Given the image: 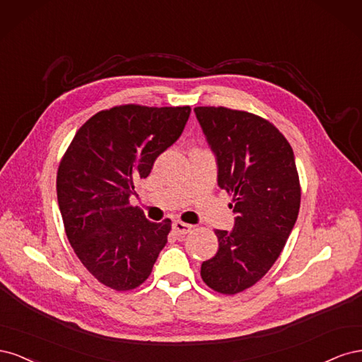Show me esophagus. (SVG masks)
I'll list each match as a JSON object with an SVG mask.
<instances>
[{
  "mask_svg": "<svg viewBox=\"0 0 362 362\" xmlns=\"http://www.w3.org/2000/svg\"><path fill=\"white\" fill-rule=\"evenodd\" d=\"M172 229H173V233L177 234V235H185V234H189L192 231V225L177 221V222H173Z\"/></svg>",
  "mask_w": 362,
  "mask_h": 362,
  "instance_id": "esophagus-1",
  "label": "esophagus"
}]
</instances>
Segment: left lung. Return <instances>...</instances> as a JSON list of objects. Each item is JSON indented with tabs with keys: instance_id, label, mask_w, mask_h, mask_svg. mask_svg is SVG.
Masks as SVG:
<instances>
[{
	"instance_id": "1",
	"label": "left lung",
	"mask_w": 362,
	"mask_h": 362,
	"mask_svg": "<svg viewBox=\"0 0 362 362\" xmlns=\"http://www.w3.org/2000/svg\"><path fill=\"white\" fill-rule=\"evenodd\" d=\"M194 113L235 214L233 231H214L218 249L201 276L214 291L235 294L264 276L286 246L299 214V175L290 144L269 120L225 107Z\"/></svg>"
}]
</instances>
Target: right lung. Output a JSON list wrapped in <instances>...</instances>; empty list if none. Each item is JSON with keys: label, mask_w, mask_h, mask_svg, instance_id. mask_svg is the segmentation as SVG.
<instances>
[{"label": "right lung", "mask_w": 362, "mask_h": 362, "mask_svg": "<svg viewBox=\"0 0 362 362\" xmlns=\"http://www.w3.org/2000/svg\"><path fill=\"white\" fill-rule=\"evenodd\" d=\"M192 108L119 105L76 131L57 172V201L83 266L116 291L139 287L168 243L170 221L131 206L134 184L182 134Z\"/></svg>", "instance_id": "add662e5"}]
</instances>
